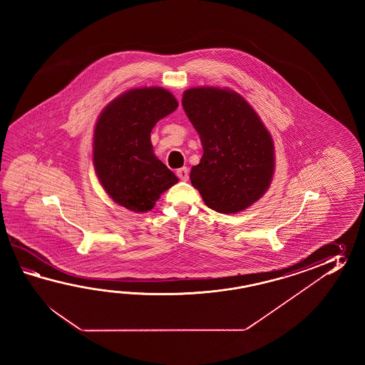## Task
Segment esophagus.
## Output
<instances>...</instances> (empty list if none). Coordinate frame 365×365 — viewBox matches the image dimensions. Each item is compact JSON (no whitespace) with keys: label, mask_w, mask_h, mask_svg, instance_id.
I'll list each match as a JSON object with an SVG mask.
<instances>
[{"label":"esophagus","mask_w":365,"mask_h":365,"mask_svg":"<svg viewBox=\"0 0 365 365\" xmlns=\"http://www.w3.org/2000/svg\"><path fill=\"white\" fill-rule=\"evenodd\" d=\"M176 175H178V178H179L180 180H182V181H187V180H189V170L185 168V167L178 170Z\"/></svg>","instance_id":"34e87169"}]
</instances>
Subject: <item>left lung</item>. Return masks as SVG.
<instances>
[{"label":"left lung","mask_w":365,"mask_h":365,"mask_svg":"<svg viewBox=\"0 0 365 365\" xmlns=\"http://www.w3.org/2000/svg\"><path fill=\"white\" fill-rule=\"evenodd\" d=\"M182 107L201 138L203 155L190 181L206 206L232 214L258 201L272 182L275 158L256 110L239 93L217 87L186 90Z\"/></svg>","instance_id":"left-lung-1"}]
</instances>
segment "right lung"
<instances>
[{
	"instance_id": "add662e5",
	"label": "right lung",
	"mask_w": 365,
	"mask_h": 365,
	"mask_svg": "<svg viewBox=\"0 0 365 365\" xmlns=\"http://www.w3.org/2000/svg\"><path fill=\"white\" fill-rule=\"evenodd\" d=\"M179 103L162 87L133 88L103 109L93 130V167L113 201L146 212L179 180L153 150L150 134Z\"/></svg>"
}]
</instances>
